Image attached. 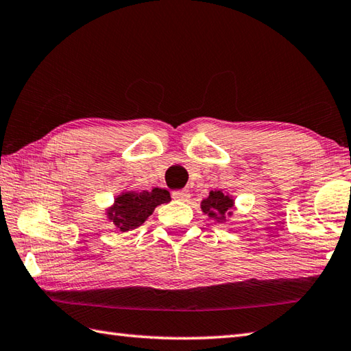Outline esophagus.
Returning a JSON list of instances; mask_svg holds the SVG:
<instances>
[{
	"label": "esophagus",
	"mask_w": 351,
	"mask_h": 351,
	"mask_svg": "<svg viewBox=\"0 0 351 351\" xmlns=\"http://www.w3.org/2000/svg\"><path fill=\"white\" fill-rule=\"evenodd\" d=\"M171 195H173L174 200H180V202H186V200H189V197H191L188 191H180V189L174 191V193Z\"/></svg>",
	"instance_id": "1"
}]
</instances>
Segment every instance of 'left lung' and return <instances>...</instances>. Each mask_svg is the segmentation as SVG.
Masks as SVG:
<instances>
[{
    "mask_svg": "<svg viewBox=\"0 0 351 351\" xmlns=\"http://www.w3.org/2000/svg\"><path fill=\"white\" fill-rule=\"evenodd\" d=\"M232 208V198L224 195L221 191H210L206 200L202 202V209L209 217H217L218 220H223L224 217L230 214Z\"/></svg>",
    "mask_w": 351,
    "mask_h": 351,
    "instance_id": "left-lung-1",
    "label": "left lung"
}]
</instances>
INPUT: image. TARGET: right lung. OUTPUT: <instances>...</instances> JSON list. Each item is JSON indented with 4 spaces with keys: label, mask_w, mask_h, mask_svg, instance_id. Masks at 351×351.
<instances>
[{
    "label": "right lung",
    "mask_w": 351,
    "mask_h": 351,
    "mask_svg": "<svg viewBox=\"0 0 351 351\" xmlns=\"http://www.w3.org/2000/svg\"><path fill=\"white\" fill-rule=\"evenodd\" d=\"M169 200L168 191L160 188L142 193H125L116 200L114 208L110 210V217L121 230H128L141 226L153 214L156 206Z\"/></svg>",
    "instance_id": "add662e5"
}]
</instances>
